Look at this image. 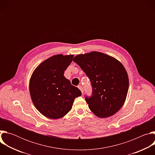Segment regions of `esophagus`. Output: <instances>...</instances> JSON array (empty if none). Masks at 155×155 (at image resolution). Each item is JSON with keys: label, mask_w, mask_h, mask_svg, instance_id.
<instances>
[{"label": "esophagus", "mask_w": 155, "mask_h": 155, "mask_svg": "<svg viewBox=\"0 0 155 155\" xmlns=\"http://www.w3.org/2000/svg\"><path fill=\"white\" fill-rule=\"evenodd\" d=\"M78 87L80 90V91H81V93H82V94H83V93H84V91H83V88L82 87V86H78Z\"/></svg>", "instance_id": "obj_1"}]
</instances>
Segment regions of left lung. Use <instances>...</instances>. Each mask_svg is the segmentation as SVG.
I'll list each match as a JSON object with an SVG mask.
<instances>
[{"label": "left lung", "instance_id": "8db88e82", "mask_svg": "<svg viewBox=\"0 0 155 155\" xmlns=\"http://www.w3.org/2000/svg\"><path fill=\"white\" fill-rule=\"evenodd\" d=\"M89 77L93 93L85 101L99 118L115 114L123 105L129 88V78L123 65L104 53L92 51L76 56L73 60Z\"/></svg>", "mask_w": 155, "mask_h": 155}]
</instances>
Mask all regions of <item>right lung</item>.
Wrapping results in <instances>:
<instances>
[{
    "label": "right lung",
    "instance_id": "1",
    "mask_svg": "<svg viewBox=\"0 0 155 155\" xmlns=\"http://www.w3.org/2000/svg\"><path fill=\"white\" fill-rule=\"evenodd\" d=\"M74 55L57 54L42 62L35 69L29 81V92L35 108L50 119L64 117L72 107L80 90L64 76Z\"/></svg>",
    "mask_w": 155,
    "mask_h": 155
}]
</instances>
